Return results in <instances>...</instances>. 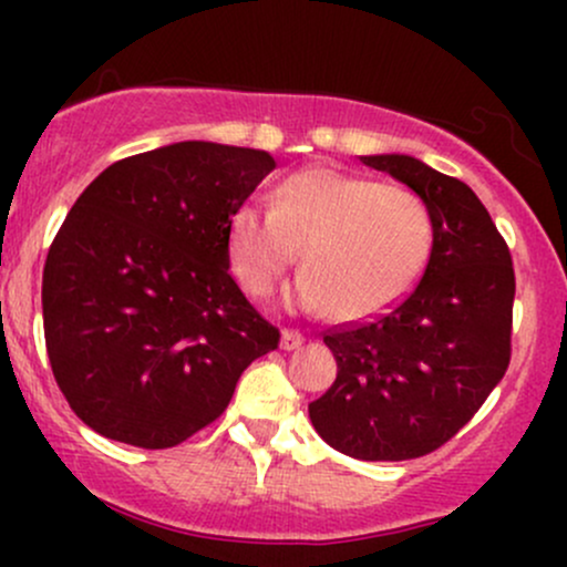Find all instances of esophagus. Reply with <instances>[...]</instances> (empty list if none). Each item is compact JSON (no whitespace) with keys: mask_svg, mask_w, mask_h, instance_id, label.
<instances>
[{"mask_svg":"<svg viewBox=\"0 0 567 567\" xmlns=\"http://www.w3.org/2000/svg\"><path fill=\"white\" fill-rule=\"evenodd\" d=\"M303 333H298V330H292V328H285L282 330V349L285 351H292V349H301L303 347Z\"/></svg>","mask_w":567,"mask_h":567,"instance_id":"obj_1","label":"esophagus"}]
</instances>
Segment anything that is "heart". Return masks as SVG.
<instances>
[{
    "label": "heart",
    "instance_id": "1",
    "mask_svg": "<svg viewBox=\"0 0 567 567\" xmlns=\"http://www.w3.org/2000/svg\"><path fill=\"white\" fill-rule=\"evenodd\" d=\"M290 298L328 309L338 322L381 315L413 288L434 247L432 207L405 186L309 167L271 192V207L247 199L226 224L239 285L264 298L298 261Z\"/></svg>",
    "mask_w": 567,
    "mask_h": 567
}]
</instances>
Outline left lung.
Segmentation results:
<instances>
[{
    "label": "left lung",
    "mask_w": 567,
    "mask_h": 567,
    "mask_svg": "<svg viewBox=\"0 0 567 567\" xmlns=\"http://www.w3.org/2000/svg\"><path fill=\"white\" fill-rule=\"evenodd\" d=\"M426 199L434 247L415 288L370 322L322 333L333 386L309 405L317 434L360 461H408L458 434L512 360L514 266L464 181L405 154L362 157Z\"/></svg>",
    "instance_id": "1"
}]
</instances>
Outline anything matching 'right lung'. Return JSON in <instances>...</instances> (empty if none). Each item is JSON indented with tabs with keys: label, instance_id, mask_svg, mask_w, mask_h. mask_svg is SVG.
<instances>
[{
	"label": "right lung",
	"instance_id": "add662e5",
	"mask_svg": "<svg viewBox=\"0 0 567 567\" xmlns=\"http://www.w3.org/2000/svg\"><path fill=\"white\" fill-rule=\"evenodd\" d=\"M275 167L256 148L184 141L114 162L74 202L44 261L42 317L58 389L93 432L181 445L279 347L226 250L231 210Z\"/></svg>",
	"mask_w": 567,
	"mask_h": 567
}]
</instances>
